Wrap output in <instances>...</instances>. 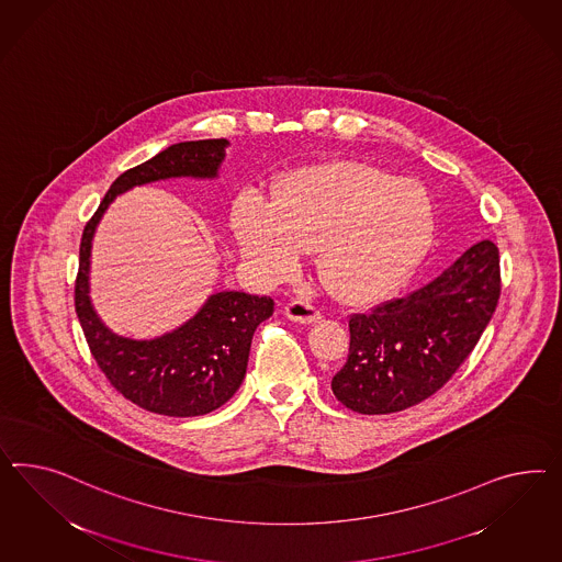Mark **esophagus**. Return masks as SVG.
<instances>
[{
    "mask_svg": "<svg viewBox=\"0 0 562 562\" xmlns=\"http://www.w3.org/2000/svg\"><path fill=\"white\" fill-rule=\"evenodd\" d=\"M286 317L294 323H303V325H311L321 319V311L317 306H313L306 301H290L286 304Z\"/></svg>",
    "mask_w": 562,
    "mask_h": 562,
    "instance_id": "esophagus-1",
    "label": "esophagus"
}]
</instances>
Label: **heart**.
Masks as SVG:
<instances>
[{"label": "heart", "mask_w": 562, "mask_h": 562, "mask_svg": "<svg viewBox=\"0 0 562 562\" xmlns=\"http://www.w3.org/2000/svg\"><path fill=\"white\" fill-rule=\"evenodd\" d=\"M243 258L272 280L296 270L317 249L323 282L349 303H370L398 289L434 235L424 186L376 167L337 161L292 171L270 206L243 198L233 214Z\"/></svg>", "instance_id": "heart-1"}]
</instances>
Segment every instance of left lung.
Instances as JSON below:
<instances>
[{
	"mask_svg": "<svg viewBox=\"0 0 562 562\" xmlns=\"http://www.w3.org/2000/svg\"><path fill=\"white\" fill-rule=\"evenodd\" d=\"M499 294V249L485 239L424 289L351 315L348 362L331 380L337 401L386 415L438 393L479 344Z\"/></svg>",
	"mask_w": 562,
	"mask_h": 562,
	"instance_id": "left-lung-1",
	"label": "left lung"
}]
</instances>
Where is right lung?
<instances>
[{
    "mask_svg": "<svg viewBox=\"0 0 562 562\" xmlns=\"http://www.w3.org/2000/svg\"><path fill=\"white\" fill-rule=\"evenodd\" d=\"M227 147V138L186 140L126 169L110 186L81 235L76 313L91 356L124 398L159 415L196 417L225 405L241 386L251 339L259 323L272 317L273 301L235 290L216 292L192 319L169 334L153 339L122 337L108 329L91 306V239L122 192L169 178L213 180Z\"/></svg>",
    "mask_w": 562,
    "mask_h": 562,
    "instance_id": "1",
    "label": "right lung"
}]
</instances>
